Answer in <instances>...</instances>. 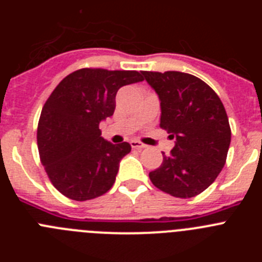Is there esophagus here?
<instances>
[{"label":"esophagus","instance_id":"obj_1","mask_svg":"<svg viewBox=\"0 0 262 262\" xmlns=\"http://www.w3.org/2000/svg\"><path fill=\"white\" fill-rule=\"evenodd\" d=\"M131 147L135 148V149H143V148H145L147 145L143 144V143H140L139 140H133V142H131Z\"/></svg>","mask_w":262,"mask_h":262}]
</instances>
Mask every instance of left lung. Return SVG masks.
<instances>
[{
  "mask_svg": "<svg viewBox=\"0 0 262 262\" xmlns=\"http://www.w3.org/2000/svg\"><path fill=\"white\" fill-rule=\"evenodd\" d=\"M161 106L160 127L176 139L169 156L149 173L152 184L177 198L206 190L226 164L231 128L226 108L205 81L189 73L143 72Z\"/></svg>",
  "mask_w": 262,
  "mask_h": 262,
  "instance_id": "8db88e82",
  "label": "left lung"
}]
</instances>
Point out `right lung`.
Here are the masks:
<instances>
[{
	"label": "right lung",
	"instance_id": "right-lung-1",
	"mask_svg": "<svg viewBox=\"0 0 262 262\" xmlns=\"http://www.w3.org/2000/svg\"><path fill=\"white\" fill-rule=\"evenodd\" d=\"M143 72L82 68L60 81L41 108L38 149L50 181L62 195L88 201L114 185L119 161L131 145L113 144L99 123L114 114L124 85L143 81Z\"/></svg>",
	"mask_w": 262,
	"mask_h": 262
}]
</instances>
